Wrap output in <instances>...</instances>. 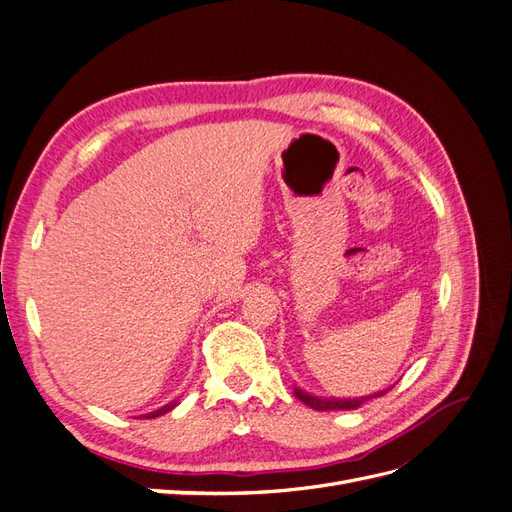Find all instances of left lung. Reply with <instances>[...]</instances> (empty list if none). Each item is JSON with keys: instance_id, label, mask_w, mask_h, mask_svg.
I'll return each mask as SVG.
<instances>
[{"instance_id": "obj_1", "label": "left lung", "mask_w": 512, "mask_h": 512, "mask_svg": "<svg viewBox=\"0 0 512 512\" xmlns=\"http://www.w3.org/2000/svg\"><path fill=\"white\" fill-rule=\"evenodd\" d=\"M393 389V386H389L386 391H378L374 395H365V397H354V399H337V397H318V395H312L307 393L303 389H299V386H294V397L301 399L305 406L314 408V410H320V412H327V410H356L361 408L363 404H367L369 399H376V397H382L384 393H389Z\"/></svg>"}]
</instances>
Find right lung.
I'll list each match as a JSON object with an SVG mask.
<instances>
[{"label":"right lung","mask_w":512,"mask_h":512,"mask_svg":"<svg viewBox=\"0 0 512 512\" xmlns=\"http://www.w3.org/2000/svg\"><path fill=\"white\" fill-rule=\"evenodd\" d=\"M179 406V399H175V401H170V404H166V406H162L160 410H153V412H149V414H145V418H156V416H162V414H166V412H170L173 408H177Z\"/></svg>","instance_id":"1"}]
</instances>
